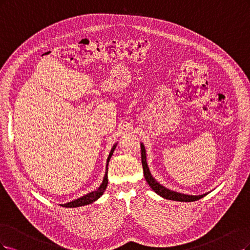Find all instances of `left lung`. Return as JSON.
Masks as SVG:
<instances>
[{
	"label": "left lung",
	"instance_id": "8db88e82",
	"mask_svg": "<svg viewBox=\"0 0 250 250\" xmlns=\"http://www.w3.org/2000/svg\"><path fill=\"white\" fill-rule=\"evenodd\" d=\"M141 162H142V167H143V173H144V178H146V182L150 186V188L154 190L157 194L160 196H162L166 199H170V200H175V201H196L200 198H203L207 194L204 195H187V194H183V193H178L169 190L165 187H163L162 185H160L154 178H152L150 171L148 169L147 163H146V148H144V146L141 143Z\"/></svg>",
	"mask_w": 250,
	"mask_h": 250
}]
</instances>
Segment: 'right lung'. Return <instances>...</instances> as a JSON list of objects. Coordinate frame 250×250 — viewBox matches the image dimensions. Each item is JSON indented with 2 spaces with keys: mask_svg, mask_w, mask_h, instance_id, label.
I'll list each match as a JSON object with an SVG mask.
<instances>
[{
  "mask_svg": "<svg viewBox=\"0 0 250 250\" xmlns=\"http://www.w3.org/2000/svg\"><path fill=\"white\" fill-rule=\"evenodd\" d=\"M115 147H116V146H114L113 147H112V149H111V151H110L108 160H107L106 173H104V181H103L101 186L99 187V189L95 190V191H92L91 193H88V194L85 195V196L80 197V198H78V199H76V200H72V201H70V203L61 205L62 207H64V208H78V207L86 206V205L92 204L93 201H95L96 199H99V198L103 195V193L104 192V190H106V188H107V186H108V163H109V161H110L112 155H113V151H114Z\"/></svg>",
  "mask_w": 250,
  "mask_h": 250,
  "instance_id": "1",
  "label": "right lung"
}]
</instances>
